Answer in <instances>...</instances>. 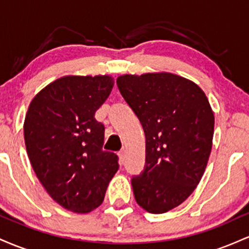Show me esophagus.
I'll use <instances>...</instances> for the list:
<instances>
[{"label":"esophagus","instance_id":"obj_1","mask_svg":"<svg viewBox=\"0 0 249 249\" xmlns=\"http://www.w3.org/2000/svg\"><path fill=\"white\" fill-rule=\"evenodd\" d=\"M118 154H119V158H121V160L124 161L125 156H126V150H125V148H122V150L119 151Z\"/></svg>","mask_w":249,"mask_h":249}]
</instances>
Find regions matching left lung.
Instances as JSON below:
<instances>
[{"instance_id": "left-lung-1", "label": "left lung", "mask_w": 249, "mask_h": 249, "mask_svg": "<svg viewBox=\"0 0 249 249\" xmlns=\"http://www.w3.org/2000/svg\"><path fill=\"white\" fill-rule=\"evenodd\" d=\"M117 85L146 138L144 171L131 180L134 198L147 212H168L192 194L205 172L212 108L198 85L173 73L119 76Z\"/></svg>"}]
</instances>
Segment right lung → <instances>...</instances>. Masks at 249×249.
I'll use <instances>...</instances> for the list:
<instances>
[{
	"mask_svg": "<svg viewBox=\"0 0 249 249\" xmlns=\"http://www.w3.org/2000/svg\"><path fill=\"white\" fill-rule=\"evenodd\" d=\"M113 88L110 76H65L35 96L24 121L31 166L57 204L89 213L104 200L118 156L103 151L105 127L95 113Z\"/></svg>",
	"mask_w": 249,
	"mask_h": 249,
	"instance_id": "1",
	"label": "right lung"
}]
</instances>
